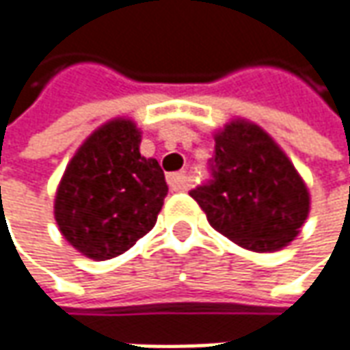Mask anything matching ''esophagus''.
<instances>
[{"mask_svg":"<svg viewBox=\"0 0 350 350\" xmlns=\"http://www.w3.org/2000/svg\"><path fill=\"white\" fill-rule=\"evenodd\" d=\"M167 185L171 191H185L189 187V179L185 173H169Z\"/></svg>","mask_w":350,"mask_h":350,"instance_id":"esophagus-1","label":"esophagus"}]
</instances>
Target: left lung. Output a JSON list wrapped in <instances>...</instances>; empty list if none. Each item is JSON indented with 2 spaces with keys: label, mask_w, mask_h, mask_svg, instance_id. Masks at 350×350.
Returning <instances> with one entry per match:
<instances>
[{
  "label": "left lung",
  "mask_w": 350,
  "mask_h": 350,
  "mask_svg": "<svg viewBox=\"0 0 350 350\" xmlns=\"http://www.w3.org/2000/svg\"><path fill=\"white\" fill-rule=\"evenodd\" d=\"M214 142L212 179L191 191L210 226L249 251L286 247L310 214V191L288 155L245 118L220 128Z\"/></svg>",
  "instance_id": "left-lung-1"
}]
</instances>
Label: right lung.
I'll return each mask as SVG.
<instances>
[{
  "label": "right lung",
  "instance_id": "add662e5",
  "mask_svg": "<svg viewBox=\"0 0 350 350\" xmlns=\"http://www.w3.org/2000/svg\"><path fill=\"white\" fill-rule=\"evenodd\" d=\"M140 142L134 120L113 118L77 148L62 175L54 218L89 259L122 255L155 226L167 183L157 159L140 154Z\"/></svg>",
  "mask_w": 350,
  "mask_h": 350
}]
</instances>
